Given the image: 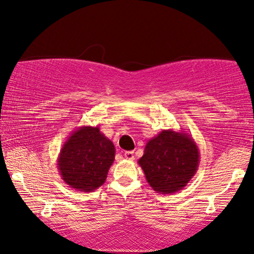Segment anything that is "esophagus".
Returning a JSON list of instances; mask_svg holds the SVG:
<instances>
[{
	"label": "esophagus",
	"mask_w": 254,
	"mask_h": 254,
	"mask_svg": "<svg viewBox=\"0 0 254 254\" xmlns=\"http://www.w3.org/2000/svg\"><path fill=\"white\" fill-rule=\"evenodd\" d=\"M124 157L126 158L127 160H133L135 156H134V151H126L124 153Z\"/></svg>",
	"instance_id": "obj_1"
}]
</instances>
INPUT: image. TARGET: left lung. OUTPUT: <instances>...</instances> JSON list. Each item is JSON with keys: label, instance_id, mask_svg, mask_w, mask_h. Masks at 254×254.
<instances>
[{"label": "left lung", "instance_id": "1", "mask_svg": "<svg viewBox=\"0 0 254 254\" xmlns=\"http://www.w3.org/2000/svg\"><path fill=\"white\" fill-rule=\"evenodd\" d=\"M199 149L188 133L164 129L146 142L138 165L146 182L158 193L182 190L199 166Z\"/></svg>", "mask_w": 254, "mask_h": 254}]
</instances>
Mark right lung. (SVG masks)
I'll return each mask as SVG.
<instances>
[{"instance_id":"right-lung-1","label":"right lung","mask_w":254,"mask_h":254,"mask_svg":"<svg viewBox=\"0 0 254 254\" xmlns=\"http://www.w3.org/2000/svg\"><path fill=\"white\" fill-rule=\"evenodd\" d=\"M115 156V145L100 127L82 126L64 142L57 168L69 188L91 192L105 182Z\"/></svg>"}]
</instances>
